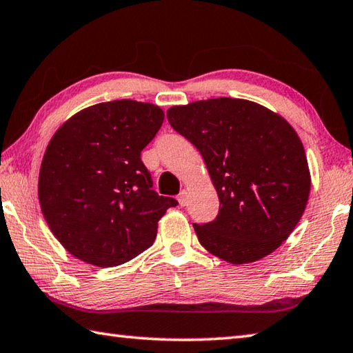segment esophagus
Listing matches in <instances>:
<instances>
[{
    "label": "esophagus",
    "instance_id": "esophagus-1",
    "mask_svg": "<svg viewBox=\"0 0 353 353\" xmlns=\"http://www.w3.org/2000/svg\"><path fill=\"white\" fill-rule=\"evenodd\" d=\"M178 203H179V205H185V204H188V192H185V190L179 192Z\"/></svg>",
    "mask_w": 353,
    "mask_h": 353
}]
</instances>
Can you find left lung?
Instances as JSON below:
<instances>
[{
    "instance_id": "obj_1",
    "label": "left lung",
    "mask_w": 353,
    "mask_h": 353,
    "mask_svg": "<svg viewBox=\"0 0 353 353\" xmlns=\"http://www.w3.org/2000/svg\"><path fill=\"white\" fill-rule=\"evenodd\" d=\"M168 119L199 150L218 194L216 218L194 224L203 248L232 264L256 261L280 248L310 192L307 158L292 125L236 98L175 105Z\"/></svg>"
}]
</instances>
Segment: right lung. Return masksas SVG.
<instances>
[{
  "instance_id": "1",
  "label": "right lung",
  "mask_w": 353,
  "mask_h": 353,
  "mask_svg": "<svg viewBox=\"0 0 353 353\" xmlns=\"http://www.w3.org/2000/svg\"><path fill=\"white\" fill-rule=\"evenodd\" d=\"M164 114L132 99L95 104L57 130L39 169L38 196L53 235L73 256L115 268L154 244L175 198L152 189L141 150Z\"/></svg>"
}]
</instances>
